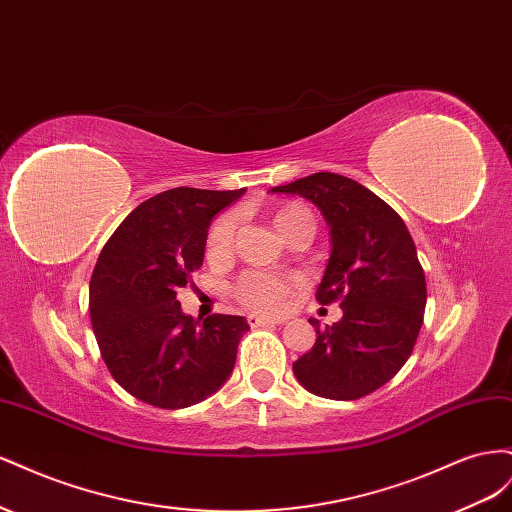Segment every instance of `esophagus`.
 I'll list each match as a JSON object with an SVG mask.
<instances>
[{
    "mask_svg": "<svg viewBox=\"0 0 512 512\" xmlns=\"http://www.w3.org/2000/svg\"><path fill=\"white\" fill-rule=\"evenodd\" d=\"M286 318H269V316H258V314H250L247 316V324L250 327H273V324H284Z\"/></svg>",
    "mask_w": 512,
    "mask_h": 512,
    "instance_id": "obj_1",
    "label": "esophagus"
}]
</instances>
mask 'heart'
<instances>
[{
	"mask_svg": "<svg viewBox=\"0 0 512 512\" xmlns=\"http://www.w3.org/2000/svg\"><path fill=\"white\" fill-rule=\"evenodd\" d=\"M273 224L284 239L294 230L303 226H314V215L303 203H286L273 211ZM235 237V218L222 215L213 222L207 237L209 260H222L228 256ZM294 286H299V277H282L267 271H247L235 284V297L245 305L258 309V312H280L286 305Z\"/></svg>",
	"mask_w": 512,
	"mask_h": 512,
	"instance_id": "1",
	"label": "heart"
}]
</instances>
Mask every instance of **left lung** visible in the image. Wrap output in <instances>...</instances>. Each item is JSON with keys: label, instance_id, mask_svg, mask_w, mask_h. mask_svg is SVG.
Masks as SVG:
<instances>
[{"label": "left lung", "instance_id": "left-lung-1", "mask_svg": "<svg viewBox=\"0 0 512 512\" xmlns=\"http://www.w3.org/2000/svg\"><path fill=\"white\" fill-rule=\"evenodd\" d=\"M271 192L314 203L331 232V256L318 286L322 305L339 301L342 320L320 329L316 344L292 363L309 393L361 399L404 367L421 331L427 284L410 232L395 209L344 175L314 173Z\"/></svg>", "mask_w": 512, "mask_h": 512}]
</instances>
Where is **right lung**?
Listing matches in <instances>:
<instances>
[{
    "label": "right lung",
    "instance_id": "1",
    "mask_svg": "<svg viewBox=\"0 0 512 512\" xmlns=\"http://www.w3.org/2000/svg\"><path fill=\"white\" fill-rule=\"evenodd\" d=\"M243 194L166 190L138 205L102 247L89 282L91 327L113 378L149 406H194L232 374L250 324L226 314L200 324L181 312L177 290L203 265L213 215Z\"/></svg>",
    "mask_w": 512,
    "mask_h": 512
}]
</instances>
